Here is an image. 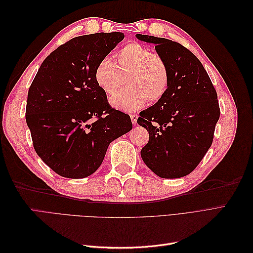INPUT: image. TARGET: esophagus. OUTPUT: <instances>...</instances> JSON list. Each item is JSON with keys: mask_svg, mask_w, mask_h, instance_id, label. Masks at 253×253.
Instances as JSON below:
<instances>
[{"mask_svg": "<svg viewBox=\"0 0 253 253\" xmlns=\"http://www.w3.org/2000/svg\"><path fill=\"white\" fill-rule=\"evenodd\" d=\"M129 117H131L132 124H133V125H136V122H137V118H138V116H137L136 114H131V115H129Z\"/></svg>", "mask_w": 253, "mask_h": 253, "instance_id": "obj_1", "label": "esophagus"}]
</instances>
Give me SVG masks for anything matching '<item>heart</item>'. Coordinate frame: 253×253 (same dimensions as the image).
Instances as JSON below:
<instances>
[{
	"mask_svg": "<svg viewBox=\"0 0 253 253\" xmlns=\"http://www.w3.org/2000/svg\"><path fill=\"white\" fill-rule=\"evenodd\" d=\"M126 77V89L110 99L113 108L124 112L138 111L147 101L155 103L167 93L170 72L166 61L140 43L131 42L115 53L114 63L103 59L95 68V82L105 94L111 95Z\"/></svg>",
	"mask_w": 253,
	"mask_h": 253,
	"instance_id": "obj_1",
	"label": "heart"
}]
</instances>
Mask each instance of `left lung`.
Wrapping results in <instances>:
<instances>
[{"label":"left lung","instance_id":"8db88e82","mask_svg":"<svg viewBox=\"0 0 253 253\" xmlns=\"http://www.w3.org/2000/svg\"><path fill=\"white\" fill-rule=\"evenodd\" d=\"M136 38L154 44L170 72L165 96L141 111L137 119L150 136L141 158L159 177H183L195 169L212 144L219 118L216 90L201 61L181 44L148 35Z\"/></svg>","mask_w":253,"mask_h":253}]
</instances>
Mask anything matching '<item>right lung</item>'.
<instances>
[{
	"instance_id": "right-lung-1",
	"label": "right lung",
	"mask_w": 253,
	"mask_h": 253,
	"mask_svg": "<svg viewBox=\"0 0 253 253\" xmlns=\"http://www.w3.org/2000/svg\"><path fill=\"white\" fill-rule=\"evenodd\" d=\"M124 33L76 37L43 61L28 90L26 124L34 148L52 171L84 178L101 166L112 141L132 129L127 114L112 109L94 72Z\"/></svg>"
}]
</instances>
